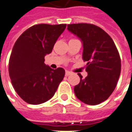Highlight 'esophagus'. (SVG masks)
Segmentation results:
<instances>
[{
	"mask_svg": "<svg viewBox=\"0 0 132 132\" xmlns=\"http://www.w3.org/2000/svg\"><path fill=\"white\" fill-rule=\"evenodd\" d=\"M72 74V72H69V71H66V76H69V75H70Z\"/></svg>",
	"mask_w": 132,
	"mask_h": 132,
	"instance_id": "esophagus-1",
	"label": "esophagus"
}]
</instances>
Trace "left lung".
Wrapping results in <instances>:
<instances>
[{
	"label": "left lung",
	"mask_w": 132,
	"mask_h": 132,
	"mask_svg": "<svg viewBox=\"0 0 132 132\" xmlns=\"http://www.w3.org/2000/svg\"><path fill=\"white\" fill-rule=\"evenodd\" d=\"M67 29L83 43V59L86 61L87 77L74 88L77 98L88 105H97L107 100L114 90L121 71L118 50L110 37L99 26L91 23H73Z\"/></svg>",
	"instance_id": "obj_1"
}]
</instances>
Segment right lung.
<instances>
[{"label":"right lung","instance_id":"right-lung-1","mask_svg":"<svg viewBox=\"0 0 132 132\" xmlns=\"http://www.w3.org/2000/svg\"><path fill=\"white\" fill-rule=\"evenodd\" d=\"M66 24H36L14 43L9 62V77L15 92L27 103L38 105L50 100L65 75L63 68L44 63Z\"/></svg>","mask_w":132,"mask_h":132}]
</instances>
